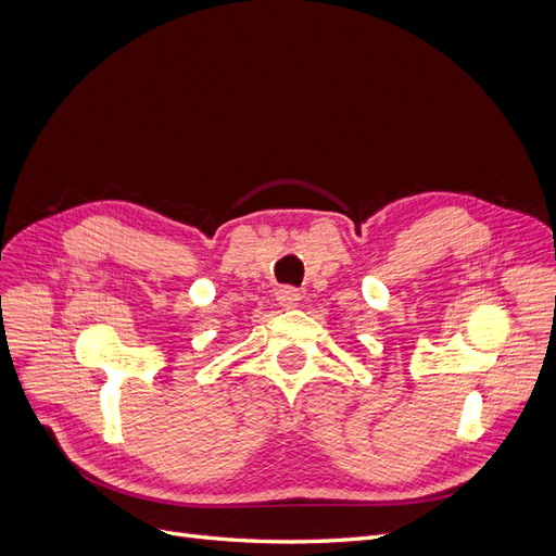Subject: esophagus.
<instances>
[{"mask_svg": "<svg viewBox=\"0 0 556 556\" xmlns=\"http://www.w3.org/2000/svg\"><path fill=\"white\" fill-rule=\"evenodd\" d=\"M276 296H278V304L282 306V308H294L299 301H301V292L299 290H294V288H280L278 292H276Z\"/></svg>", "mask_w": 556, "mask_h": 556, "instance_id": "obj_1", "label": "esophagus"}]
</instances>
